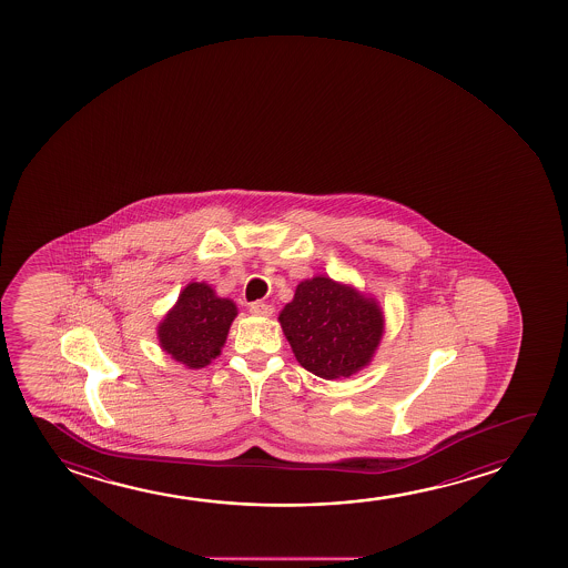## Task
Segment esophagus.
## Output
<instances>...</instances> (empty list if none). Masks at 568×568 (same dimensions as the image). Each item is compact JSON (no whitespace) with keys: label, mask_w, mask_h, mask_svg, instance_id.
<instances>
[{"label":"esophagus","mask_w":568,"mask_h":568,"mask_svg":"<svg viewBox=\"0 0 568 568\" xmlns=\"http://www.w3.org/2000/svg\"><path fill=\"white\" fill-rule=\"evenodd\" d=\"M250 312H252L254 316H272L273 306L272 304L262 303V301H256V303L250 304Z\"/></svg>","instance_id":"obj_1"}]
</instances>
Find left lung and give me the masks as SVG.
<instances>
[{"label": "left lung", "mask_w": 568, "mask_h": 568, "mask_svg": "<svg viewBox=\"0 0 568 568\" xmlns=\"http://www.w3.org/2000/svg\"><path fill=\"white\" fill-rule=\"evenodd\" d=\"M280 322L296 361L326 381L365 368L384 334V314L374 298L324 275L298 283Z\"/></svg>", "instance_id": "8db88e82"}]
</instances>
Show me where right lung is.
Listing matches in <instances>:
<instances>
[{"instance_id":"obj_1","label":"right lung","mask_w":568,"mask_h":568,"mask_svg":"<svg viewBox=\"0 0 568 568\" xmlns=\"http://www.w3.org/2000/svg\"><path fill=\"white\" fill-rule=\"evenodd\" d=\"M236 314V304L215 295L207 283H190L159 324V343L187 368H203L221 355Z\"/></svg>"}]
</instances>
